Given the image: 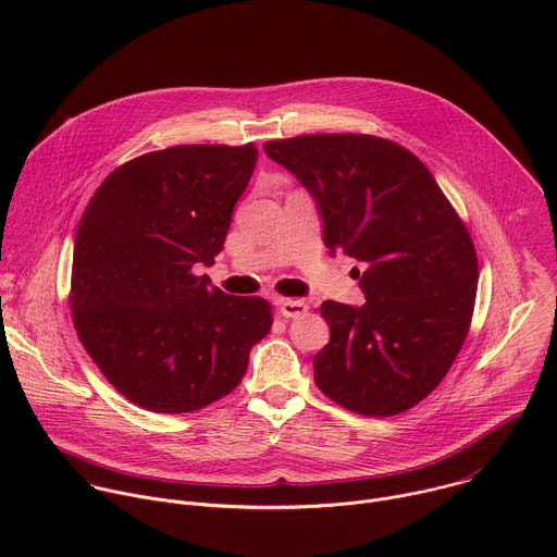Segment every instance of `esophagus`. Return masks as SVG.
Listing matches in <instances>:
<instances>
[{
	"mask_svg": "<svg viewBox=\"0 0 557 557\" xmlns=\"http://www.w3.org/2000/svg\"><path fill=\"white\" fill-rule=\"evenodd\" d=\"M280 312L284 317H301L308 312V304L301 299H282L280 301Z\"/></svg>",
	"mask_w": 557,
	"mask_h": 557,
	"instance_id": "esophagus-1",
	"label": "esophagus"
}]
</instances>
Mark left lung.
Segmentation results:
<instances>
[{
    "label": "left lung",
    "mask_w": 557,
    "mask_h": 557,
    "mask_svg": "<svg viewBox=\"0 0 557 557\" xmlns=\"http://www.w3.org/2000/svg\"><path fill=\"white\" fill-rule=\"evenodd\" d=\"M264 151L312 194L331 253L366 267L363 306L322 304L331 342L312 357L317 387L363 417L414 408L445 379L471 326L479 258L465 222L394 140L304 134Z\"/></svg>",
    "instance_id": "8db88e82"
}]
</instances>
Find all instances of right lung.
<instances>
[{"instance_id":"add662e5","label":"right lung","mask_w":557,"mask_h":557,"mask_svg":"<svg viewBox=\"0 0 557 557\" xmlns=\"http://www.w3.org/2000/svg\"><path fill=\"white\" fill-rule=\"evenodd\" d=\"M258 163L253 143L176 145L116 168L90 198L72 256L74 331L127 401L196 412L243 381L271 331L262 297H233L211 267Z\"/></svg>"}]
</instances>
